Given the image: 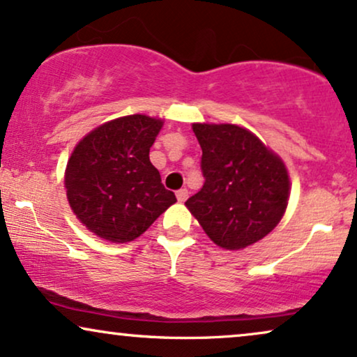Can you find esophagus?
<instances>
[{
  "label": "esophagus",
  "instance_id": "1",
  "mask_svg": "<svg viewBox=\"0 0 357 357\" xmlns=\"http://www.w3.org/2000/svg\"><path fill=\"white\" fill-rule=\"evenodd\" d=\"M176 197H178L179 202L186 201L188 199V189L183 188V189H179V191H176Z\"/></svg>",
  "mask_w": 357,
  "mask_h": 357
}]
</instances>
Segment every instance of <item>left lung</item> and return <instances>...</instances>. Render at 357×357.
Masks as SVG:
<instances>
[{"label": "left lung", "instance_id": "1", "mask_svg": "<svg viewBox=\"0 0 357 357\" xmlns=\"http://www.w3.org/2000/svg\"><path fill=\"white\" fill-rule=\"evenodd\" d=\"M192 132L206 181L186 207L212 242L227 250L245 249L272 232L285 214V165L242 126L192 123Z\"/></svg>", "mask_w": 357, "mask_h": 357}]
</instances>
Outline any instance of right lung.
Instances as JSON below:
<instances>
[{
	"label": "right lung",
	"instance_id": "add662e5",
	"mask_svg": "<svg viewBox=\"0 0 357 357\" xmlns=\"http://www.w3.org/2000/svg\"><path fill=\"white\" fill-rule=\"evenodd\" d=\"M163 120L128 115L107 121L79 142L66 168L67 199L90 232L123 243L142 236L171 204L173 191L151 165Z\"/></svg>",
	"mask_w": 357,
	"mask_h": 357
}]
</instances>
